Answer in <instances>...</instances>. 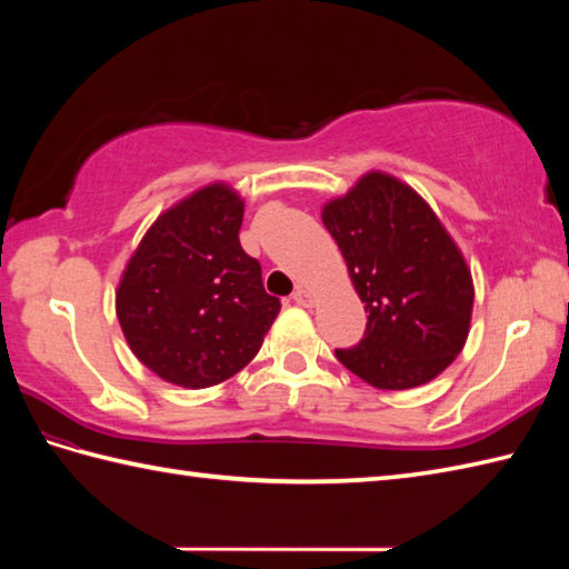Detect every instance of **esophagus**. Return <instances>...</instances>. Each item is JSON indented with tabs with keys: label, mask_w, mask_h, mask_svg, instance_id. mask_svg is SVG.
I'll list each match as a JSON object with an SVG mask.
<instances>
[{
	"label": "esophagus",
	"mask_w": 569,
	"mask_h": 569,
	"mask_svg": "<svg viewBox=\"0 0 569 569\" xmlns=\"http://www.w3.org/2000/svg\"><path fill=\"white\" fill-rule=\"evenodd\" d=\"M293 303H298V306H303V308H310L312 303H316V298H312V293L308 291V288H296V293H293Z\"/></svg>",
	"instance_id": "34e87169"
}]
</instances>
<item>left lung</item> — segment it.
Wrapping results in <instances>:
<instances>
[{"label":"left lung","mask_w":569,"mask_h":569,"mask_svg":"<svg viewBox=\"0 0 569 569\" xmlns=\"http://www.w3.org/2000/svg\"><path fill=\"white\" fill-rule=\"evenodd\" d=\"M369 312L365 337L337 359L383 391L428 383L452 365L469 335L475 286L462 251L401 180L371 171L322 208Z\"/></svg>","instance_id":"8db88e82"}]
</instances>
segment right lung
Instances as JSON below:
<instances>
[{
  "label": "right lung",
  "mask_w": 569,
  "mask_h": 569,
  "mask_svg": "<svg viewBox=\"0 0 569 569\" xmlns=\"http://www.w3.org/2000/svg\"><path fill=\"white\" fill-rule=\"evenodd\" d=\"M244 200L224 183L192 192L156 220L117 288V318L143 367L208 389L257 357L281 300L239 244Z\"/></svg>",
  "instance_id": "add662e5"
}]
</instances>
